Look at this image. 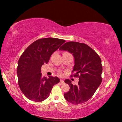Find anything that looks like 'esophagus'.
<instances>
[{
  "label": "esophagus",
  "mask_w": 122,
  "mask_h": 122,
  "mask_svg": "<svg viewBox=\"0 0 122 122\" xmlns=\"http://www.w3.org/2000/svg\"><path fill=\"white\" fill-rule=\"evenodd\" d=\"M60 83H64V80L62 79H60Z\"/></svg>",
  "instance_id": "34e87169"
}]
</instances>
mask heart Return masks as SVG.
Masks as SVG:
<instances>
[{
	"mask_svg": "<svg viewBox=\"0 0 122 122\" xmlns=\"http://www.w3.org/2000/svg\"><path fill=\"white\" fill-rule=\"evenodd\" d=\"M59 74L60 75V76H62V72H59Z\"/></svg>",
	"mask_w": 122,
	"mask_h": 122,
	"instance_id": "obj_1",
	"label": "heart"
}]
</instances>
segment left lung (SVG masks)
Listing matches in <instances>:
<instances>
[{"label":"left lung","instance_id":"1","mask_svg":"<svg viewBox=\"0 0 122 122\" xmlns=\"http://www.w3.org/2000/svg\"><path fill=\"white\" fill-rule=\"evenodd\" d=\"M67 51L73 55L74 65L73 76L79 77L77 85H73L66 79L64 82L70 86V90L64 93L68 102L79 104L92 97L102 82V66L101 59L96 52L84 43L74 41L66 42L59 49Z\"/></svg>","mask_w":122,"mask_h":122}]
</instances>
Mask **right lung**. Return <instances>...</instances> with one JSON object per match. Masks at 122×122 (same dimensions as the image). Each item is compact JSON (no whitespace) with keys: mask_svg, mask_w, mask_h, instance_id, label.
Returning a JSON list of instances; mask_svg holds the SVG:
<instances>
[{"mask_svg":"<svg viewBox=\"0 0 122 122\" xmlns=\"http://www.w3.org/2000/svg\"><path fill=\"white\" fill-rule=\"evenodd\" d=\"M65 42L58 38L40 39L31 44L20 57L17 70L18 84L29 100L37 102L45 100L53 86L60 82L57 76L42 77L41 66L48 63L52 54Z\"/></svg>","mask_w":122,"mask_h":122,"instance_id":"1","label":"right lung"}]
</instances>
